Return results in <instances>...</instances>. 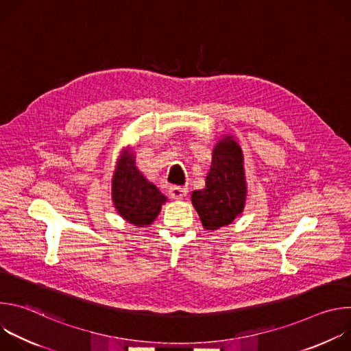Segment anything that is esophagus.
I'll return each mask as SVG.
<instances>
[{
  "instance_id": "obj_1",
  "label": "esophagus",
  "mask_w": 351,
  "mask_h": 351,
  "mask_svg": "<svg viewBox=\"0 0 351 351\" xmlns=\"http://www.w3.org/2000/svg\"><path fill=\"white\" fill-rule=\"evenodd\" d=\"M187 194V189L182 186H169V195L173 199H180Z\"/></svg>"
}]
</instances>
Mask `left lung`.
<instances>
[{"label": "left lung", "mask_w": 351, "mask_h": 351, "mask_svg": "<svg viewBox=\"0 0 351 351\" xmlns=\"http://www.w3.org/2000/svg\"><path fill=\"white\" fill-rule=\"evenodd\" d=\"M245 180L243 154L233 140H221L213 153V162L203 190L193 191L191 203L203 226L215 230L229 225L244 207Z\"/></svg>", "instance_id": "8db88e82"}]
</instances>
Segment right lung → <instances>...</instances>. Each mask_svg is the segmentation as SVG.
Wrapping results in <instances>:
<instances>
[{"label":"right lung","mask_w":351,"mask_h":351,"mask_svg":"<svg viewBox=\"0 0 351 351\" xmlns=\"http://www.w3.org/2000/svg\"><path fill=\"white\" fill-rule=\"evenodd\" d=\"M112 199L121 217L143 226L157 218L167 197L137 171L134 156L125 153L112 178Z\"/></svg>","instance_id":"right-lung-1"}]
</instances>
